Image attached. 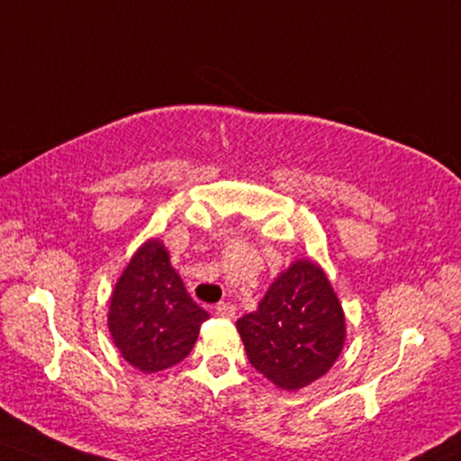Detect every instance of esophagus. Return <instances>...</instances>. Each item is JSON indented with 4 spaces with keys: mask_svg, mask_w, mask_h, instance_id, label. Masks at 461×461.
Returning <instances> with one entry per match:
<instances>
[{
    "mask_svg": "<svg viewBox=\"0 0 461 461\" xmlns=\"http://www.w3.org/2000/svg\"><path fill=\"white\" fill-rule=\"evenodd\" d=\"M214 311H217L219 317H223V319H234L236 306L230 304V302H221V304L214 306Z\"/></svg>",
    "mask_w": 461,
    "mask_h": 461,
    "instance_id": "34e87169",
    "label": "esophagus"
}]
</instances>
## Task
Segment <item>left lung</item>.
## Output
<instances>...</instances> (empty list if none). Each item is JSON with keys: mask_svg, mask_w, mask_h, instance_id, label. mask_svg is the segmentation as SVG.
I'll return each instance as SVG.
<instances>
[{"mask_svg": "<svg viewBox=\"0 0 461 461\" xmlns=\"http://www.w3.org/2000/svg\"><path fill=\"white\" fill-rule=\"evenodd\" d=\"M236 328L255 370L281 389L323 376L345 345V312L325 272L312 261L291 264Z\"/></svg>", "mask_w": 461, "mask_h": 461, "instance_id": "1", "label": "left lung"}]
</instances>
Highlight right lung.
<instances>
[{
    "mask_svg": "<svg viewBox=\"0 0 461 461\" xmlns=\"http://www.w3.org/2000/svg\"><path fill=\"white\" fill-rule=\"evenodd\" d=\"M208 312L191 300L159 240L138 249L116 283L108 328L133 368L159 372L187 357Z\"/></svg>",
    "mask_w": 461,
    "mask_h": 461,
    "instance_id": "1",
    "label": "right lung"
}]
</instances>
